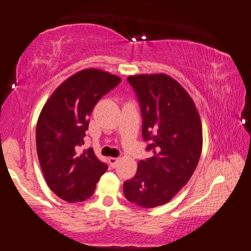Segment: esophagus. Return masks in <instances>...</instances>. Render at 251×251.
<instances>
[{"instance_id": "34e87169", "label": "esophagus", "mask_w": 251, "mask_h": 251, "mask_svg": "<svg viewBox=\"0 0 251 251\" xmlns=\"http://www.w3.org/2000/svg\"><path fill=\"white\" fill-rule=\"evenodd\" d=\"M108 161H109L111 168H115L116 166H117V163L119 162V159L118 158H109L108 159Z\"/></svg>"}]
</instances>
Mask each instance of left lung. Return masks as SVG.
<instances>
[{"instance_id": "1", "label": "left lung", "mask_w": 251, "mask_h": 251, "mask_svg": "<svg viewBox=\"0 0 251 251\" xmlns=\"http://www.w3.org/2000/svg\"><path fill=\"white\" fill-rule=\"evenodd\" d=\"M127 81L140 101L142 134L153 155L138 162L136 175L124 182V194L137 206H160L188 182L200 161V114L188 92L167 74H138Z\"/></svg>"}]
</instances>
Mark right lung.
<instances>
[{
  "instance_id": "right-lung-1",
  "label": "right lung",
  "mask_w": 251,
  "mask_h": 251,
  "mask_svg": "<svg viewBox=\"0 0 251 251\" xmlns=\"http://www.w3.org/2000/svg\"><path fill=\"white\" fill-rule=\"evenodd\" d=\"M122 78L97 69L76 72L53 92L40 111L36 128L37 154L51 192L69 203L92 196L108 167L84 144L89 116L96 103Z\"/></svg>"
}]
</instances>
